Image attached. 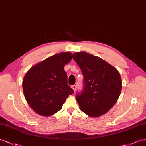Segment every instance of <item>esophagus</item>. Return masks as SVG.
<instances>
[{
    "instance_id": "esophagus-1",
    "label": "esophagus",
    "mask_w": 146,
    "mask_h": 146,
    "mask_svg": "<svg viewBox=\"0 0 146 146\" xmlns=\"http://www.w3.org/2000/svg\"><path fill=\"white\" fill-rule=\"evenodd\" d=\"M76 87H77L76 85H74V86H72V88L73 89V90H74V91H75V90H76Z\"/></svg>"
}]
</instances>
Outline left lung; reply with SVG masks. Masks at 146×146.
I'll use <instances>...</instances> for the list:
<instances>
[{"instance_id": "8db88e82", "label": "left lung", "mask_w": 146, "mask_h": 146, "mask_svg": "<svg viewBox=\"0 0 146 146\" xmlns=\"http://www.w3.org/2000/svg\"><path fill=\"white\" fill-rule=\"evenodd\" d=\"M72 57L84 76V88L76 95L80 109L91 117L106 114L121 92L119 72L105 60L85 51L74 53Z\"/></svg>"}]
</instances>
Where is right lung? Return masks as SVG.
I'll use <instances>...</instances> for the list:
<instances>
[{
    "label": "right lung",
    "instance_id": "1",
    "mask_svg": "<svg viewBox=\"0 0 146 146\" xmlns=\"http://www.w3.org/2000/svg\"><path fill=\"white\" fill-rule=\"evenodd\" d=\"M72 60V53L57 54L32 66L25 74L23 89L29 105L38 114L48 117L62 108L74 91L68 85L64 66Z\"/></svg>",
    "mask_w": 146,
    "mask_h": 146
}]
</instances>
